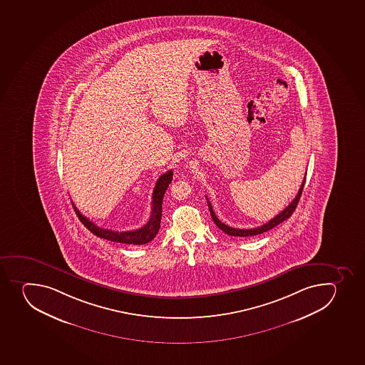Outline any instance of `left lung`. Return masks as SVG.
<instances>
[{
	"label": "left lung",
	"mask_w": 365,
	"mask_h": 365,
	"mask_svg": "<svg viewBox=\"0 0 365 365\" xmlns=\"http://www.w3.org/2000/svg\"><path fill=\"white\" fill-rule=\"evenodd\" d=\"M305 180L306 176L304 178V181H302V187L299 189L298 194L295 196L294 200L288 205V207H286L282 212H279L278 215L273 217L271 221H268L267 223H264L262 226L257 227V228H252V230H236V228H232V227L227 226L225 223L221 222V221L217 219V216L215 215L214 210H212V203L208 201V198H207V202H208L209 212H210V215H212V221L215 222L216 226L219 227L220 230H222V232L228 234V235L239 236V237L259 235V234L264 233V232H267V230H272V228H274V227L278 226V225L284 222L285 220H287L288 217L293 214L295 208H297V205H298L300 196H302V189H304V185H305Z\"/></svg>",
	"instance_id": "obj_1"
}]
</instances>
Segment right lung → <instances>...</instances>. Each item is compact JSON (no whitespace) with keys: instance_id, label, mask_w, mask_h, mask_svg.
I'll return each mask as SVG.
<instances>
[{"instance_id":"add662e5","label":"right lung","mask_w":365,"mask_h":365,"mask_svg":"<svg viewBox=\"0 0 365 365\" xmlns=\"http://www.w3.org/2000/svg\"><path fill=\"white\" fill-rule=\"evenodd\" d=\"M173 175H174L173 170H169L157 180L153 192L151 216L145 226H143L139 230H131V232H115V230H104V228L96 226L92 221L86 219L73 203L74 210L77 212L78 217L83 222V226L98 237L110 240L113 242L126 243V245H145L153 240L160 230V219H162V202H163L164 194H165L169 184L173 181Z\"/></svg>"}]
</instances>
